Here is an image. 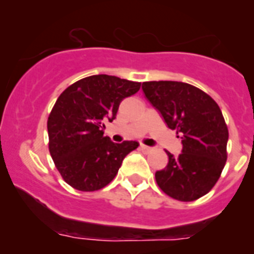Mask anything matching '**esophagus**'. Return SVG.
<instances>
[{
  "label": "esophagus",
  "mask_w": 254,
  "mask_h": 254,
  "mask_svg": "<svg viewBox=\"0 0 254 254\" xmlns=\"http://www.w3.org/2000/svg\"><path fill=\"white\" fill-rule=\"evenodd\" d=\"M140 149H142L143 152H149L151 151V147H148V145H145V144H140Z\"/></svg>",
  "instance_id": "obj_1"
}]
</instances>
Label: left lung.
I'll use <instances>...</instances> for the list:
<instances>
[{
  "instance_id": "1",
  "label": "left lung",
  "mask_w": 254,
  "mask_h": 254,
  "mask_svg": "<svg viewBox=\"0 0 254 254\" xmlns=\"http://www.w3.org/2000/svg\"><path fill=\"white\" fill-rule=\"evenodd\" d=\"M147 100L161 112L170 129L182 135L183 152L156 173V182L169 197L191 202L215 187L228 152L229 130L219 105L203 90L182 81H144Z\"/></svg>"
}]
</instances>
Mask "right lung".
<instances>
[{
	"label": "right lung",
	"instance_id": "right-lung-1",
	"mask_svg": "<svg viewBox=\"0 0 254 254\" xmlns=\"http://www.w3.org/2000/svg\"><path fill=\"white\" fill-rule=\"evenodd\" d=\"M138 81L112 75H92L75 81L57 98L47 120L48 149L70 187L94 191L114 180L127 153L139 143H114L103 135L124 98L135 94Z\"/></svg>",
	"mask_w": 254,
	"mask_h": 254
}]
</instances>
